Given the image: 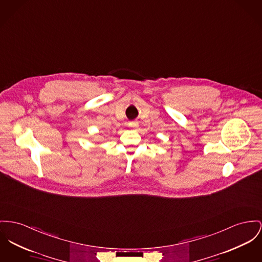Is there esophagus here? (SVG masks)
Wrapping results in <instances>:
<instances>
[{
    "instance_id": "obj_1",
    "label": "esophagus",
    "mask_w": 262,
    "mask_h": 262,
    "mask_svg": "<svg viewBox=\"0 0 262 262\" xmlns=\"http://www.w3.org/2000/svg\"><path fill=\"white\" fill-rule=\"evenodd\" d=\"M129 127H131V128H137L138 126H139V124L138 122H136V121H133V122H129Z\"/></svg>"
}]
</instances>
